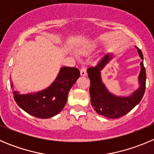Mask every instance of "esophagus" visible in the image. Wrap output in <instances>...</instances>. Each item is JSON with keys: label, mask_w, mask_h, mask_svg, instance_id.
<instances>
[{"label": "esophagus", "mask_w": 154, "mask_h": 154, "mask_svg": "<svg viewBox=\"0 0 154 154\" xmlns=\"http://www.w3.org/2000/svg\"><path fill=\"white\" fill-rule=\"evenodd\" d=\"M80 74H81V75L82 76H85L87 75L86 68L85 67V66H83V67L81 69V70H80Z\"/></svg>", "instance_id": "34e87169"}]
</instances>
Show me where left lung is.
<instances>
[{
    "label": "left lung",
    "instance_id": "1",
    "mask_svg": "<svg viewBox=\"0 0 154 154\" xmlns=\"http://www.w3.org/2000/svg\"><path fill=\"white\" fill-rule=\"evenodd\" d=\"M136 48L142 60L138 75L139 86L128 95L121 96L113 94L102 81L101 71L114 59L115 55L113 53H106L95 66H91L87 69L90 79L91 105L98 115L108 118H118L128 114L141 101L146 88V70L143 66V53L140 49Z\"/></svg>",
    "mask_w": 154,
    "mask_h": 154
}]
</instances>
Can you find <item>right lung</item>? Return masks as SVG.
<instances>
[{"mask_svg":"<svg viewBox=\"0 0 154 154\" xmlns=\"http://www.w3.org/2000/svg\"><path fill=\"white\" fill-rule=\"evenodd\" d=\"M80 76L78 69L61 67L54 81L47 88L36 92L20 94L11 86L18 106L29 115L39 118H50L58 115L65 107L68 94Z\"/></svg>","mask_w":154,"mask_h":154,"instance_id":"obj_1","label":"right lung"}]
</instances>
